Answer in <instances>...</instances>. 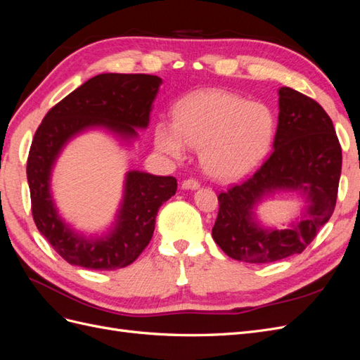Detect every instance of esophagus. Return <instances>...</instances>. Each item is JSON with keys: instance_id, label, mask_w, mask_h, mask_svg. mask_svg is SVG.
I'll return each instance as SVG.
<instances>
[{"instance_id": "1", "label": "esophagus", "mask_w": 360, "mask_h": 360, "mask_svg": "<svg viewBox=\"0 0 360 360\" xmlns=\"http://www.w3.org/2000/svg\"><path fill=\"white\" fill-rule=\"evenodd\" d=\"M181 188L186 189V191H195V189L200 188V183L195 179H188V180L181 181Z\"/></svg>"}]
</instances>
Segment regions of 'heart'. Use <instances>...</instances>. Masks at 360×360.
<instances>
[{"mask_svg":"<svg viewBox=\"0 0 360 360\" xmlns=\"http://www.w3.org/2000/svg\"><path fill=\"white\" fill-rule=\"evenodd\" d=\"M275 135V118L258 102L222 90L189 94L174 110V124L160 122L155 144L176 159L188 147L201 148V162L210 176L240 179L266 158Z\"/></svg>","mask_w":360,"mask_h":360,"instance_id":"obj_1","label":"heart"}]
</instances>
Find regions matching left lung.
I'll list each match as a JSON object with an SVG mask.
<instances>
[{
    "instance_id": "8db88e82",
    "label": "left lung",
    "mask_w": 360,
    "mask_h": 360,
    "mask_svg": "<svg viewBox=\"0 0 360 360\" xmlns=\"http://www.w3.org/2000/svg\"><path fill=\"white\" fill-rule=\"evenodd\" d=\"M274 151L254 176L219 193L213 240L238 261L266 264L302 254L330 219L341 177L342 151L330 117L290 86H281ZM276 191L305 200L299 220L285 231L261 226L255 210Z\"/></svg>"
}]
</instances>
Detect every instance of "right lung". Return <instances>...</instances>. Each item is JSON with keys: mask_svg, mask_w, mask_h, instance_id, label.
I'll use <instances>...</instances> for the list:
<instances>
[{"mask_svg": "<svg viewBox=\"0 0 360 360\" xmlns=\"http://www.w3.org/2000/svg\"><path fill=\"white\" fill-rule=\"evenodd\" d=\"M160 84L153 75H97L53 106L36 130L27 162L31 212L40 234L69 264L91 270L132 264L151 240L159 207L176 193L177 180L171 176L127 171L111 230L86 237L60 216L51 191L52 169L75 136L103 129L127 146L134 143L136 129L150 123Z\"/></svg>", "mask_w": 360, "mask_h": 360, "instance_id": "right-lung-1", "label": "right lung"}]
</instances>
